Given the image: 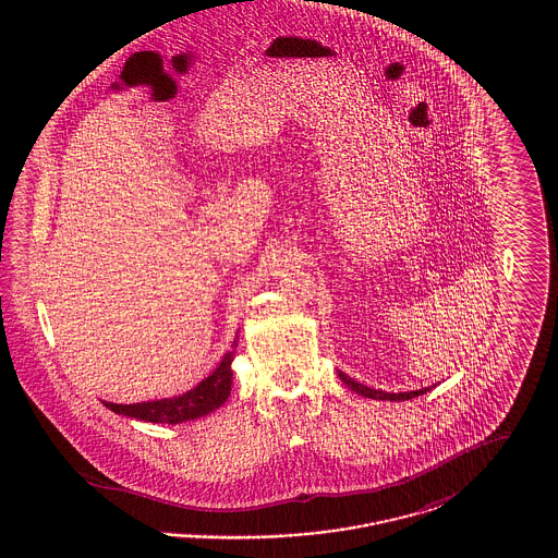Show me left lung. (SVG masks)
I'll use <instances>...</instances> for the list:
<instances>
[{"label":"left lung","mask_w":558,"mask_h":558,"mask_svg":"<svg viewBox=\"0 0 558 558\" xmlns=\"http://www.w3.org/2000/svg\"><path fill=\"white\" fill-rule=\"evenodd\" d=\"M339 378L345 383L347 387H349L351 391H355V393H360V396H364V398L385 399V401H405V399L425 396L426 391H430V387H425V389H418V391H408V393H387V391L371 389V387H366V385H362V383H357V380L349 378L345 372L339 371Z\"/></svg>","instance_id":"8db88e82"}]
</instances>
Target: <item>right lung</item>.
Masks as SVG:
<instances>
[{
  "label": "right lung",
  "instance_id": "add662e5",
  "mask_svg": "<svg viewBox=\"0 0 558 558\" xmlns=\"http://www.w3.org/2000/svg\"><path fill=\"white\" fill-rule=\"evenodd\" d=\"M239 339V337H236ZM234 339L232 351H228L219 366L205 378L201 380L194 389L186 391L184 396L171 399H155V401H142V403H110L105 401L108 410L114 414L144 421V423H160V425H180L194 418H203L217 410L232 391V360H234V349L239 347V341Z\"/></svg>",
  "mask_w": 558,
  "mask_h": 558
}]
</instances>
